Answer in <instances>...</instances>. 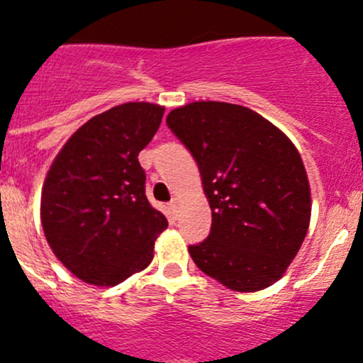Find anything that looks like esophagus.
I'll return each mask as SVG.
<instances>
[{
    "instance_id": "34e87169",
    "label": "esophagus",
    "mask_w": 363,
    "mask_h": 363,
    "mask_svg": "<svg viewBox=\"0 0 363 363\" xmlns=\"http://www.w3.org/2000/svg\"><path fill=\"white\" fill-rule=\"evenodd\" d=\"M169 207H170L172 212H177V208H179V198H172V201L169 203Z\"/></svg>"
}]
</instances>
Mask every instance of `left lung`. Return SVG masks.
Here are the masks:
<instances>
[{
    "instance_id": "obj_1",
    "label": "left lung",
    "mask_w": 363,
    "mask_h": 363,
    "mask_svg": "<svg viewBox=\"0 0 363 363\" xmlns=\"http://www.w3.org/2000/svg\"><path fill=\"white\" fill-rule=\"evenodd\" d=\"M167 125L193 155L212 211L208 238L189 247L194 264L236 292L273 285L310 228V181L297 147L261 114L228 102H189Z\"/></svg>"
}]
</instances>
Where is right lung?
<instances>
[{"mask_svg": "<svg viewBox=\"0 0 363 363\" xmlns=\"http://www.w3.org/2000/svg\"><path fill=\"white\" fill-rule=\"evenodd\" d=\"M165 108L127 102L90 118L64 144L41 189V226L55 257L86 284L114 287L143 272L169 223L146 198L139 152Z\"/></svg>", "mask_w": 363, "mask_h": 363, "instance_id": "add662e5", "label": "right lung"}]
</instances>
